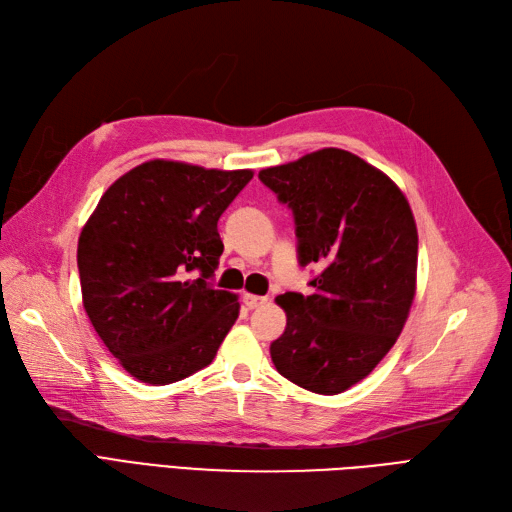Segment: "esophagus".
<instances>
[{
    "label": "esophagus",
    "instance_id": "obj_1",
    "mask_svg": "<svg viewBox=\"0 0 512 512\" xmlns=\"http://www.w3.org/2000/svg\"><path fill=\"white\" fill-rule=\"evenodd\" d=\"M244 304H246V308L253 310V308H259V306H263V304H268V298H263V295H251V293H246V295H244Z\"/></svg>",
    "mask_w": 512,
    "mask_h": 512
}]
</instances>
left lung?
Masks as SVG:
<instances>
[{
  "label": "left lung",
  "instance_id": "obj_1",
  "mask_svg": "<svg viewBox=\"0 0 512 512\" xmlns=\"http://www.w3.org/2000/svg\"><path fill=\"white\" fill-rule=\"evenodd\" d=\"M295 223L310 293L276 300L287 327L270 344L276 370L336 395L366 378L398 340L415 298L417 225L402 191L370 163L323 148L259 172Z\"/></svg>",
  "mask_w": 512,
  "mask_h": 512
}]
</instances>
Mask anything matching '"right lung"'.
<instances>
[{"label":"right lung","instance_id":"add662e5","mask_svg":"<svg viewBox=\"0 0 512 512\" xmlns=\"http://www.w3.org/2000/svg\"><path fill=\"white\" fill-rule=\"evenodd\" d=\"M251 170L148 161L121 176L78 240L82 304L121 366L168 385L202 370L238 319L234 293L210 283L217 223Z\"/></svg>","mask_w":512,"mask_h":512}]
</instances>
